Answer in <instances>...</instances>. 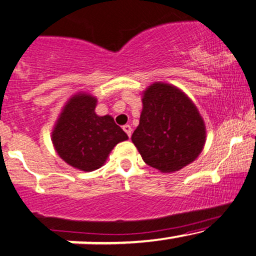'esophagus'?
<instances>
[{
	"label": "esophagus",
	"mask_w": 256,
	"mask_h": 256,
	"mask_svg": "<svg viewBox=\"0 0 256 256\" xmlns=\"http://www.w3.org/2000/svg\"><path fill=\"white\" fill-rule=\"evenodd\" d=\"M122 128H124V131L128 134V136L131 137V134H132V128H131V126L130 125H125Z\"/></svg>",
	"instance_id": "1"
}]
</instances>
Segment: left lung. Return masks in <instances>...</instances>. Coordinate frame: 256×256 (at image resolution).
I'll list each match as a JSON object with an SVG mask.
<instances>
[{"instance_id":"8db88e82","label":"left lung","mask_w":256,"mask_h":256,"mask_svg":"<svg viewBox=\"0 0 256 256\" xmlns=\"http://www.w3.org/2000/svg\"><path fill=\"white\" fill-rule=\"evenodd\" d=\"M140 125L132 143L143 162L160 172H175L198 158L206 124L193 100L178 87L154 82L142 92Z\"/></svg>"}]
</instances>
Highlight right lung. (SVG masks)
Here are the masks:
<instances>
[{"label": "right lung", "instance_id": "add662e5", "mask_svg": "<svg viewBox=\"0 0 256 256\" xmlns=\"http://www.w3.org/2000/svg\"><path fill=\"white\" fill-rule=\"evenodd\" d=\"M97 98L78 92L66 100L50 134L53 147L66 164L81 171L103 166L109 153L128 134L110 115L96 114Z\"/></svg>", "mask_w": 256, "mask_h": 256}]
</instances>
